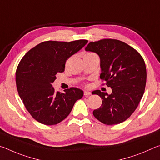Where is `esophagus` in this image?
Segmentation results:
<instances>
[{"label":"esophagus","mask_w":160,"mask_h":160,"mask_svg":"<svg viewBox=\"0 0 160 160\" xmlns=\"http://www.w3.org/2000/svg\"><path fill=\"white\" fill-rule=\"evenodd\" d=\"M91 94V92H89V91H84V95H85V97H87V96H89V95H90Z\"/></svg>","instance_id":"obj_1"}]
</instances>
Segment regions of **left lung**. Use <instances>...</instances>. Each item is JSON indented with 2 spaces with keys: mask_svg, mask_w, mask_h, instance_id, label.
Segmentation results:
<instances>
[{
  "mask_svg": "<svg viewBox=\"0 0 160 160\" xmlns=\"http://www.w3.org/2000/svg\"><path fill=\"white\" fill-rule=\"evenodd\" d=\"M85 51L96 53L100 58V78L112 92L94 91L102 106L93 111L97 120L107 125L123 122L136 109L145 92L147 72L140 54L126 43L107 39L92 42Z\"/></svg>",
  "mask_w": 160,
  "mask_h": 160,
  "instance_id": "1",
  "label": "left lung"
}]
</instances>
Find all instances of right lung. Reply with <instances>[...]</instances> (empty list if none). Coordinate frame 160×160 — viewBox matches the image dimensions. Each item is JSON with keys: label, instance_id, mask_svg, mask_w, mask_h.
<instances>
[{"label": "right lung", "instance_id": "obj_1", "mask_svg": "<svg viewBox=\"0 0 160 160\" xmlns=\"http://www.w3.org/2000/svg\"><path fill=\"white\" fill-rule=\"evenodd\" d=\"M88 42L85 39L44 42L22 58L15 74L18 92L27 110L38 122L48 126L60 123L83 97V91L77 88L56 92L52 83L58 72L64 71L67 59Z\"/></svg>", "mask_w": 160, "mask_h": 160}]
</instances>
